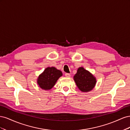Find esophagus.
I'll return each mask as SVG.
<instances>
[{
  "label": "esophagus",
  "instance_id": "1",
  "mask_svg": "<svg viewBox=\"0 0 130 130\" xmlns=\"http://www.w3.org/2000/svg\"><path fill=\"white\" fill-rule=\"evenodd\" d=\"M65 76L67 77H70V75L68 73H66L65 74Z\"/></svg>",
  "mask_w": 130,
  "mask_h": 130
}]
</instances>
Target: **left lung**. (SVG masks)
<instances>
[{
  "mask_svg": "<svg viewBox=\"0 0 130 130\" xmlns=\"http://www.w3.org/2000/svg\"><path fill=\"white\" fill-rule=\"evenodd\" d=\"M73 78L77 87L82 92L91 91L96 83V77L82 67L77 69Z\"/></svg>",
  "mask_w": 130,
  "mask_h": 130,
  "instance_id": "8db88e82",
  "label": "left lung"
}]
</instances>
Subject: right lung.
<instances>
[{"label":"right lung","instance_id":"1","mask_svg":"<svg viewBox=\"0 0 130 130\" xmlns=\"http://www.w3.org/2000/svg\"><path fill=\"white\" fill-rule=\"evenodd\" d=\"M62 73L55 67H47L41 73L37 79V83L41 89L50 90L55 85L56 82L61 76Z\"/></svg>","mask_w":130,"mask_h":130}]
</instances>
